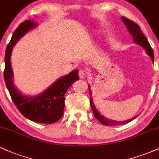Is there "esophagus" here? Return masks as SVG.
I'll use <instances>...</instances> for the list:
<instances>
[{"mask_svg": "<svg viewBox=\"0 0 159 159\" xmlns=\"http://www.w3.org/2000/svg\"><path fill=\"white\" fill-rule=\"evenodd\" d=\"M78 76H79L80 78H81V79H83V78H84L86 76H87V73H86V71L84 70H81L78 72Z\"/></svg>", "mask_w": 159, "mask_h": 159, "instance_id": "1", "label": "esophagus"}]
</instances>
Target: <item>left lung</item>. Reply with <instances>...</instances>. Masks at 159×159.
I'll return each instance as SVG.
<instances>
[{
	"mask_svg": "<svg viewBox=\"0 0 159 159\" xmlns=\"http://www.w3.org/2000/svg\"><path fill=\"white\" fill-rule=\"evenodd\" d=\"M122 20H123V23L125 24V26H126L128 30L130 33V34L133 36V39H134V42L137 44L140 45V46H142L143 48L145 49L146 52H147V54L150 57L151 59H152V62H154V54H153V51L152 48H151L150 45H149L148 40H147V37H146L145 35L142 33L141 30H140L139 25H137L135 22L132 21V20H129V19L125 17H122ZM89 91H90V106L92 107V110L93 111V115L97 119L98 121L101 123H102L103 125H123V124H125L131 122L132 120L135 119L138 115H137L136 116L132 118L130 120H125V121H116V120H113L111 119H108V118L105 117L100 114L99 112L97 111V109H96V107H95L93 102L92 100V97H91V90L90 88V86L88 85Z\"/></svg>",
	"mask_w": 159,
	"mask_h": 159,
	"instance_id": "1",
	"label": "left lung"
}]
</instances>
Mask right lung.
Here are the masks:
<instances>
[{
  "mask_svg": "<svg viewBox=\"0 0 159 159\" xmlns=\"http://www.w3.org/2000/svg\"><path fill=\"white\" fill-rule=\"evenodd\" d=\"M36 26L37 25L34 21L27 20L20 24L13 33L5 53L3 76L11 98L22 115L36 123L51 124L62 117L65 106L66 93L75 81L79 80V77L78 75V71L75 69L69 74L60 78L44 92L36 96H25L16 88L12 80L13 73L10 61L12 48L20 38Z\"/></svg>",
  "mask_w": 159,
  "mask_h": 159,
  "instance_id": "right-lung-1",
  "label": "right lung"
}]
</instances>
